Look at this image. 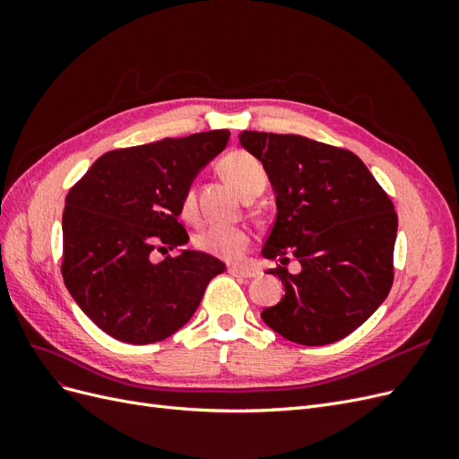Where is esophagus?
<instances>
[{"mask_svg": "<svg viewBox=\"0 0 459 459\" xmlns=\"http://www.w3.org/2000/svg\"><path fill=\"white\" fill-rule=\"evenodd\" d=\"M228 272L235 277H241V280H251V277H256L260 273L256 268H245V266H230Z\"/></svg>", "mask_w": 459, "mask_h": 459, "instance_id": "esophagus-1", "label": "esophagus"}]
</instances>
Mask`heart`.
Instances as JSON below:
<instances>
[{
    "mask_svg": "<svg viewBox=\"0 0 459 459\" xmlns=\"http://www.w3.org/2000/svg\"><path fill=\"white\" fill-rule=\"evenodd\" d=\"M220 172L241 197L248 195V193L262 191L264 186H266V169H264V164L245 151H233L221 159ZM182 216L186 220H193L197 216V199L193 189L184 193ZM195 245L199 251L206 255L238 260L251 245V233L238 226H208L197 235Z\"/></svg>",
    "mask_w": 459,
    "mask_h": 459,
    "instance_id": "1",
    "label": "heart"
}]
</instances>
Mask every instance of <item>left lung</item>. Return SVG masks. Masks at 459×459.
Segmentation results:
<instances>
[{
	"label": "left lung",
	"mask_w": 459,
	"mask_h": 459,
	"mask_svg": "<svg viewBox=\"0 0 459 459\" xmlns=\"http://www.w3.org/2000/svg\"><path fill=\"white\" fill-rule=\"evenodd\" d=\"M275 195V221L262 256L283 299L262 310L270 329L290 342L322 346L351 335L393 287L398 216L383 187L354 152L293 134L241 132ZM293 255L301 272L284 266Z\"/></svg>",
	"instance_id": "8db88e82"
}]
</instances>
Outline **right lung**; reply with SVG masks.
<instances>
[{
	"label": "right lung",
	"mask_w": 459,
	"mask_h": 459,
	"mask_svg": "<svg viewBox=\"0 0 459 459\" xmlns=\"http://www.w3.org/2000/svg\"><path fill=\"white\" fill-rule=\"evenodd\" d=\"M228 130L164 137L108 151L68 191L63 212V280L91 322L122 342L170 337L199 308L208 281L226 270L212 255L182 248L178 221L193 179L226 149Z\"/></svg>",
	"instance_id": "1"
}]
</instances>
